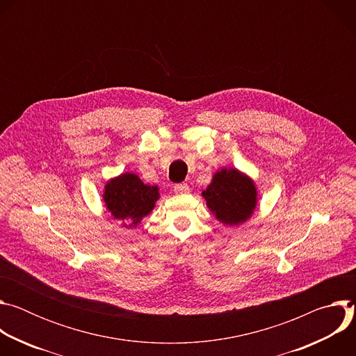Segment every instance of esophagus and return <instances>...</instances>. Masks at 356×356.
Masks as SVG:
<instances>
[{"label": "esophagus", "instance_id": "esophagus-1", "mask_svg": "<svg viewBox=\"0 0 356 356\" xmlns=\"http://www.w3.org/2000/svg\"><path fill=\"white\" fill-rule=\"evenodd\" d=\"M175 193H177V194H183V193H188V190H190V187H188V184L187 183H177V184H175Z\"/></svg>", "mask_w": 356, "mask_h": 356}]
</instances>
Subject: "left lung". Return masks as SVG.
Here are the masks:
<instances>
[{"mask_svg":"<svg viewBox=\"0 0 356 356\" xmlns=\"http://www.w3.org/2000/svg\"><path fill=\"white\" fill-rule=\"evenodd\" d=\"M207 207L225 225H239L255 211L258 191L255 183L236 169H221L201 193Z\"/></svg>","mask_w":356,"mask_h":356,"instance_id":"8db88e82","label":"left lung"}]
</instances>
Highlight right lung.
I'll list each match as a JSON object with an SVG mask.
<instances>
[{"instance_id":"add662e5","label":"right lung","mask_w":356,"mask_h":356,"mask_svg":"<svg viewBox=\"0 0 356 356\" xmlns=\"http://www.w3.org/2000/svg\"><path fill=\"white\" fill-rule=\"evenodd\" d=\"M103 198L115 220L128 221L129 227H135L154 210L159 200V188L143 184L134 173H124L106 184Z\"/></svg>"}]
</instances>
